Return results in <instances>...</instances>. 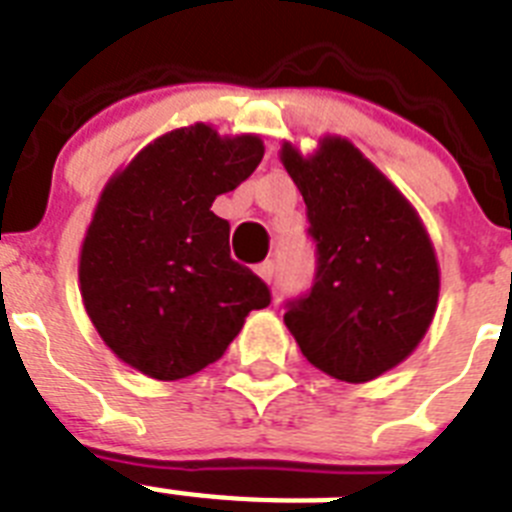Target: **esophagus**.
Listing matches in <instances>:
<instances>
[{
    "label": "esophagus",
    "mask_w": 512,
    "mask_h": 512,
    "mask_svg": "<svg viewBox=\"0 0 512 512\" xmlns=\"http://www.w3.org/2000/svg\"><path fill=\"white\" fill-rule=\"evenodd\" d=\"M256 274H259L264 282H272L274 280V261H264V264L256 266Z\"/></svg>",
    "instance_id": "34e87169"
}]
</instances>
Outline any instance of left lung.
Wrapping results in <instances>:
<instances>
[{"label":"left lung","instance_id":"8db88e82","mask_svg":"<svg viewBox=\"0 0 512 512\" xmlns=\"http://www.w3.org/2000/svg\"><path fill=\"white\" fill-rule=\"evenodd\" d=\"M280 159L316 243L314 287L287 303V329L319 371L371 382L411 356L432 324V238L411 201L348 138L324 135L308 156L282 143Z\"/></svg>","mask_w":512,"mask_h":512}]
</instances>
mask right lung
<instances>
[{"label": "right lung", "instance_id": "obj_1", "mask_svg": "<svg viewBox=\"0 0 512 512\" xmlns=\"http://www.w3.org/2000/svg\"><path fill=\"white\" fill-rule=\"evenodd\" d=\"M259 135L196 122L159 135L109 177L80 246L83 306L114 356L159 382L222 358L269 287L230 259L211 211L259 167Z\"/></svg>", "mask_w": 512, "mask_h": 512}]
</instances>
